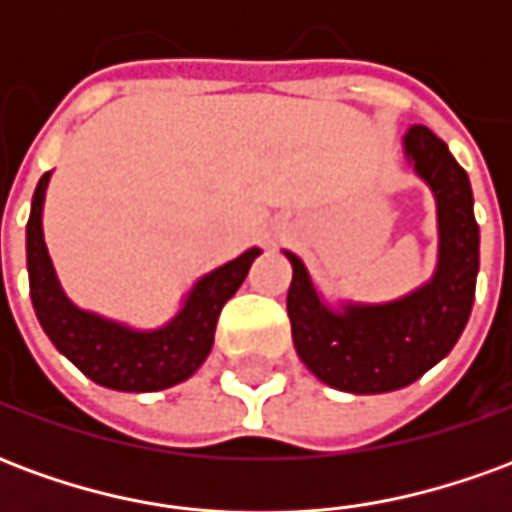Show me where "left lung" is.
I'll return each mask as SVG.
<instances>
[{
    "mask_svg": "<svg viewBox=\"0 0 512 512\" xmlns=\"http://www.w3.org/2000/svg\"><path fill=\"white\" fill-rule=\"evenodd\" d=\"M408 161L436 197L439 263L422 288L389 304H345L329 310L293 252L288 318L296 354L323 384L381 395L414 384L450 354L472 315L480 268V227L466 169L425 126L403 136Z\"/></svg>",
    "mask_w": 512,
    "mask_h": 512,
    "instance_id": "obj_1",
    "label": "left lung"
}]
</instances>
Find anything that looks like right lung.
<instances>
[{
    "label": "right lung",
    "mask_w": 512,
    "mask_h": 512,
    "mask_svg": "<svg viewBox=\"0 0 512 512\" xmlns=\"http://www.w3.org/2000/svg\"><path fill=\"white\" fill-rule=\"evenodd\" d=\"M49 178L51 172H46L38 180L27 222L29 296L43 332L84 376L117 392H158L186 381L211 354L219 312L241 288L260 249H246L241 257L205 274L167 326L136 332L79 310L62 293L40 224Z\"/></svg>",
    "instance_id": "right-lung-1"
}]
</instances>
